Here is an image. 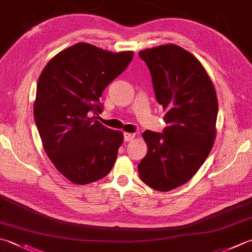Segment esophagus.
<instances>
[{"mask_svg":"<svg viewBox=\"0 0 252 252\" xmlns=\"http://www.w3.org/2000/svg\"><path fill=\"white\" fill-rule=\"evenodd\" d=\"M134 139H135V133H129V132L125 133V141L126 142H130Z\"/></svg>","mask_w":252,"mask_h":252,"instance_id":"obj_1","label":"esophagus"}]
</instances>
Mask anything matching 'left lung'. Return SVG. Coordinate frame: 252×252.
I'll list each match as a JSON object with an SVG mask.
<instances>
[{
  "label": "left lung",
  "instance_id": "1",
  "mask_svg": "<svg viewBox=\"0 0 252 252\" xmlns=\"http://www.w3.org/2000/svg\"><path fill=\"white\" fill-rule=\"evenodd\" d=\"M139 56L151 71L167 126L164 133H143L147 154L137 168L144 184L167 192L188 182L209 156L216 137L218 95L201 62L184 48L162 44Z\"/></svg>",
  "mask_w": 252,
  "mask_h": 252
}]
</instances>
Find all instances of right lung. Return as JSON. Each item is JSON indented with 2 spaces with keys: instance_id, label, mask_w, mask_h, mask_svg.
Returning <instances> with one entry per match:
<instances>
[{
  "instance_id": "obj_1",
  "label": "right lung",
  "mask_w": 252,
  "mask_h": 252,
  "mask_svg": "<svg viewBox=\"0 0 252 252\" xmlns=\"http://www.w3.org/2000/svg\"><path fill=\"white\" fill-rule=\"evenodd\" d=\"M133 51L111 52L78 42L56 54L38 78L33 117L44 152L61 175L87 185L109 174L123 133L92 117L102 92L126 70Z\"/></svg>"
}]
</instances>
